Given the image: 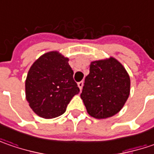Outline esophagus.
Instances as JSON below:
<instances>
[{"label": "esophagus", "instance_id": "obj_1", "mask_svg": "<svg viewBox=\"0 0 154 154\" xmlns=\"http://www.w3.org/2000/svg\"><path fill=\"white\" fill-rule=\"evenodd\" d=\"M83 85H84V82H83V81H80V82H78V86H79V88H80V91H81V90H82V88H83Z\"/></svg>", "mask_w": 154, "mask_h": 154}]
</instances>
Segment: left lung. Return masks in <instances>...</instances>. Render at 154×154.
Here are the masks:
<instances>
[{
	"label": "left lung",
	"mask_w": 154,
	"mask_h": 154,
	"mask_svg": "<svg viewBox=\"0 0 154 154\" xmlns=\"http://www.w3.org/2000/svg\"><path fill=\"white\" fill-rule=\"evenodd\" d=\"M130 92V79L120 62L110 57L92 62L80 94L88 114L103 119L123 107Z\"/></svg>",
	"instance_id": "8db88e82"
}]
</instances>
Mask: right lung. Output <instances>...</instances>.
Masks as SVG:
<instances>
[{"label": "right lung", "instance_id": "right-lung-1", "mask_svg": "<svg viewBox=\"0 0 154 154\" xmlns=\"http://www.w3.org/2000/svg\"><path fill=\"white\" fill-rule=\"evenodd\" d=\"M68 59L56 51L48 52L34 62L26 80V96L39 116L51 119L62 115L80 88L74 81Z\"/></svg>", "mask_w": 154, "mask_h": 154}]
</instances>
